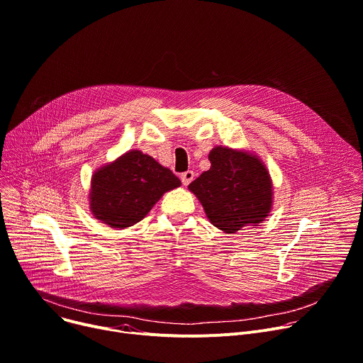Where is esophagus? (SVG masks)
Returning <instances> with one entry per match:
<instances>
[{
  "label": "esophagus",
  "instance_id": "34e87169",
  "mask_svg": "<svg viewBox=\"0 0 363 363\" xmlns=\"http://www.w3.org/2000/svg\"><path fill=\"white\" fill-rule=\"evenodd\" d=\"M194 177H195V174L192 171H186V172L181 174V181L186 186V185H189L194 181Z\"/></svg>",
  "mask_w": 363,
  "mask_h": 363
}]
</instances>
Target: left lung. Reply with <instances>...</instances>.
<instances>
[{
    "instance_id": "8db88e82",
    "label": "left lung",
    "mask_w": 363,
    "mask_h": 363,
    "mask_svg": "<svg viewBox=\"0 0 363 363\" xmlns=\"http://www.w3.org/2000/svg\"><path fill=\"white\" fill-rule=\"evenodd\" d=\"M211 168L189 184L213 225L237 233L262 223L272 208V179L264 165L248 153L217 146Z\"/></svg>"
}]
</instances>
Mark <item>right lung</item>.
I'll return each instance as SVG.
<instances>
[{
  "label": "right lung",
  "instance_id": "obj_1",
  "mask_svg": "<svg viewBox=\"0 0 363 363\" xmlns=\"http://www.w3.org/2000/svg\"><path fill=\"white\" fill-rule=\"evenodd\" d=\"M181 181L140 150H129L91 178L90 208L94 217L113 228L139 223L152 206Z\"/></svg>",
  "mask_w": 363,
  "mask_h": 363
}]
</instances>
